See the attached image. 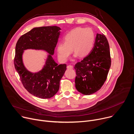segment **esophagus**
Listing matches in <instances>:
<instances>
[{
    "label": "esophagus",
    "instance_id": "esophagus-1",
    "mask_svg": "<svg viewBox=\"0 0 134 134\" xmlns=\"http://www.w3.org/2000/svg\"><path fill=\"white\" fill-rule=\"evenodd\" d=\"M67 68L68 69H72L73 68V66H71V65H68V66H67Z\"/></svg>",
    "mask_w": 134,
    "mask_h": 134
}]
</instances>
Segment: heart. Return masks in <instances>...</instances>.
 I'll use <instances>...</instances> for the list:
<instances>
[{
  "mask_svg": "<svg viewBox=\"0 0 134 134\" xmlns=\"http://www.w3.org/2000/svg\"><path fill=\"white\" fill-rule=\"evenodd\" d=\"M94 34L88 27H76L68 32L64 37V42H59L57 46V55L63 62H66L71 53L74 57L83 58L91 51L94 43Z\"/></svg>",
  "mask_w": 134,
  "mask_h": 134,
  "instance_id": "obj_1",
  "label": "heart"
}]
</instances>
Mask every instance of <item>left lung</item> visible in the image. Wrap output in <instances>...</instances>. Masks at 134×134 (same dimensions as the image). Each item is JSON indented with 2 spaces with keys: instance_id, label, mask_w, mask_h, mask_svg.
Instances as JSON below:
<instances>
[{
  "instance_id": "1",
  "label": "left lung",
  "mask_w": 134,
  "mask_h": 134,
  "mask_svg": "<svg viewBox=\"0 0 134 134\" xmlns=\"http://www.w3.org/2000/svg\"><path fill=\"white\" fill-rule=\"evenodd\" d=\"M110 66L108 40L103 34L97 33L90 53L74 67L76 74V88L86 95L99 91L106 81Z\"/></svg>"
}]
</instances>
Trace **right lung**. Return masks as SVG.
<instances>
[{
    "mask_svg": "<svg viewBox=\"0 0 134 134\" xmlns=\"http://www.w3.org/2000/svg\"><path fill=\"white\" fill-rule=\"evenodd\" d=\"M59 27H34L22 35L15 47L14 66L25 88L34 96L50 99L58 91L60 81L66 70V64L58 65L52 55L60 35ZM26 49H42L49 53L43 69L37 73L29 71L23 62V54Z\"/></svg>",
    "mask_w": 134,
    "mask_h": 134,
    "instance_id": "1",
    "label": "right lung"
}]
</instances>
